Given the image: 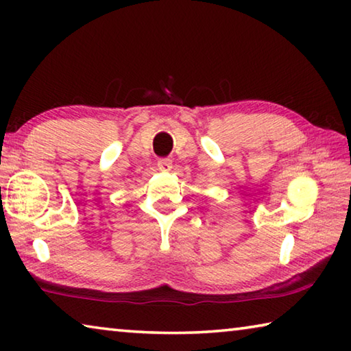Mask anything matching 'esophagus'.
<instances>
[{
	"instance_id": "34e87169",
	"label": "esophagus",
	"mask_w": 351,
	"mask_h": 351,
	"mask_svg": "<svg viewBox=\"0 0 351 351\" xmlns=\"http://www.w3.org/2000/svg\"><path fill=\"white\" fill-rule=\"evenodd\" d=\"M171 167H173V164H171V159H169V158L159 159V161H158V169L161 170V171H164V173H167V171H170Z\"/></svg>"
}]
</instances>
